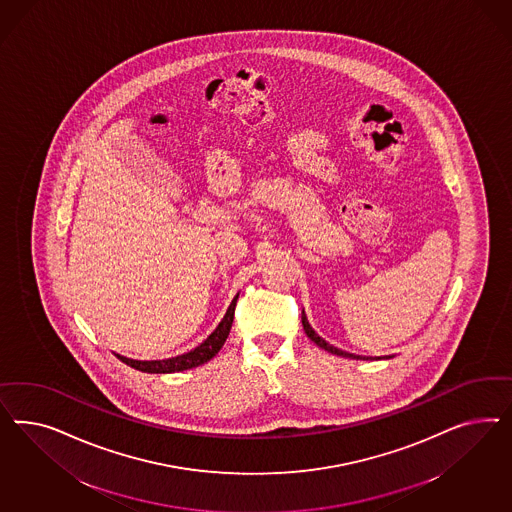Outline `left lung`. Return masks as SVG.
<instances>
[{
    "label": "left lung",
    "mask_w": 512,
    "mask_h": 512,
    "mask_svg": "<svg viewBox=\"0 0 512 512\" xmlns=\"http://www.w3.org/2000/svg\"><path fill=\"white\" fill-rule=\"evenodd\" d=\"M302 326H304V330H306V336L310 338L313 343H317L321 349H325L328 353H332V355H338V357L345 358H355V360H368V358L372 357H362V355H355V353H347V351H341L338 347H334V345H330L328 341L323 340L313 328H311L310 323H308V317H306V313L302 310Z\"/></svg>",
    "instance_id": "obj_1"
}]
</instances>
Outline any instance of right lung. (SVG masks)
Masks as SVG:
<instances>
[{
    "label": "right lung",
    "mask_w": 512,
    "mask_h": 512,
    "mask_svg": "<svg viewBox=\"0 0 512 512\" xmlns=\"http://www.w3.org/2000/svg\"><path fill=\"white\" fill-rule=\"evenodd\" d=\"M236 300H238V295L234 296L229 310L225 313V317L221 319V323L216 326V330L206 340L202 341L201 345H197L195 349L187 351L184 355L163 358V360H135V358L122 357V355H116V357L120 358L127 366L144 373H174L197 368V366H201L204 362L216 357L219 349L223 347V343L229 338V332H231V326H233Z\"/></svg>",
    "instance_id": "right-lung-1"
}]
</instances>
